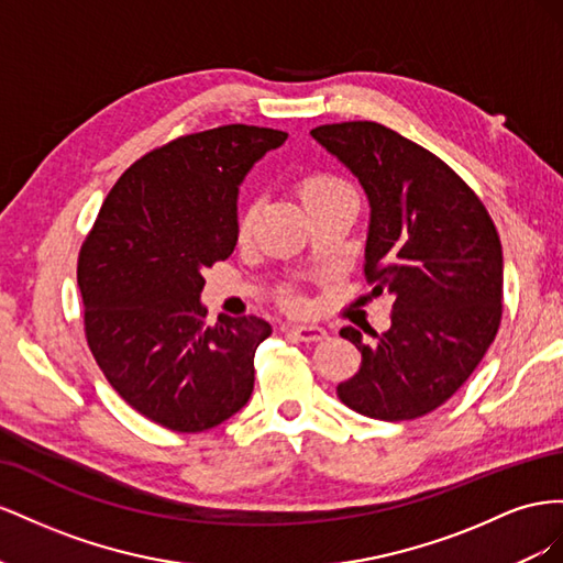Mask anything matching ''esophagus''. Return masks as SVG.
<instances>
[{
	"label": "esophagus",
	"instance_id": "1",
	"mask_svg": "<svg viewBox=\"0 0 563 563\" xmlns=\"http://www.w3.org/2000/svg\"><path fill=\"white\" fill-rule=\"evenodd\" d=\"M290 332L297 336L299 342H323L328 336V330L320 325H292Z\"/></svg>",
	"mask_w": 563,
	"mask_h": 563
}]
</instances>
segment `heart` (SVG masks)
<instances>
[{
	"label": "heart",
	"instance_id": "b5f03b06",
	"mask_svg": "<svg viewBox=\"0 0 563 563\" xmlns=\"http://www.w3.org/2000/svg\"><path fill=\"white\" fill-rule=\"evenodd\" d=\"M295 190H297V198L303 205V210L309 214L336 202H356L351 186L344 179H340L336 174L325 169H313V172L301 174L295 181ZM254 219H256V210L252 205H245L243 210L238 212L235 233L240 240H247L252 235Z\"/></svg>",
	"mask_w": 563,
	"mask_h": 563
}]
</instances>
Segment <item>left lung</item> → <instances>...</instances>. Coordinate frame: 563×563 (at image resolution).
<instances>
[{"mask_svg": "<svg viewBox=\"0 0 563 563\" xmlns=\"http://www.w3.org/2000/svg\"><path fill=\"white\" fill-rule=\"evenodd\" d=\"M311 136L356 176L371 202L365 278L394 297L391 328L365 344L342 336L361 367L336 387L373 420H415L443 406L493 344L503 318V245L484 202L427 148L377 122H342Z\"/></svg>", "mask_w": 563, "mask_h": 563, "instance_id": "1", "label": "left lung"}]
</instances>
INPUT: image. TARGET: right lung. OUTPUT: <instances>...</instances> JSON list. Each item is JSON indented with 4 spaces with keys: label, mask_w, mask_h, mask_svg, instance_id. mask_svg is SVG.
<instances>
[{
    "label": "right lung",
    "mask_w": 563,
    "mask_h": 563,
    "mask_svg": "<svg viewBox=\"0 0 563 563\" xmlns=\"http://www.w3.org/2000/svg\"><path fill=\"white\" fill-rule=\"evenodd\" d=\"M285 132L227 124L155 148L112 186L79 250L85 332L110 387L172 431L227 422L254 389L264 318L207 325L202 271L238 243V188Z\"/></svg>",
    "instance_id": "obj_1"
}]
</instances>
